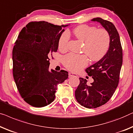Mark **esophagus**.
<instances>
[{
	"mask_svg": "<svg viewBox=\"0 0 133 133\" xmlns=\"http://www.w3.org/2000/svg\"><path fill=\"white\" fill-rule=\"evenodd\" d=\"M77 77V74H75V73H72V72H69V77Z\"/></svg>",
	"mask_w": 133,
	"mask_h": 133,
	"instance_id": "1",
	"label": "esophagus"
}]
</instances>
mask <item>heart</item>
I'll list each match as a JSON object with an SVG mask.
<instances>
[{
  "mask_svg": "<svg viewBox=\"0 0 133 133\" xmlns=\"http://www.w3.org/2000/svg\"><path fill=\"white\" fill-rule=\"evenodd\" d=\"M72 33L77 39L84 43L82 51L86 53L92 61H98L105 55L108 50L110 38L109 32L104 29H98L94 26L83 24L77 27ZM70 35L65 32L59 39L58 46L61 50L65 51L68 48ZM88 63V57L85 55L69 54L63 58V65L68 70L78 72Z\"/></svg>",
  "mask_w": 133,
  "mask_h": 133,
  "instance_id": "obj_1",
  "label": "heart"
}]
</instances>
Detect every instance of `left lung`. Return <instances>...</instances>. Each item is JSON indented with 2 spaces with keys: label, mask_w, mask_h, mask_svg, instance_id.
Wrapping results in <instances>:
<instances>
[{
  "label": "left lung",
  "mask_w": 133,
  "mask_h": 133,
  "mask_svg": "<svg viewBox=\"0 0 133 133\" xmlns=\"http://www.w3.org/2000/svg\"><path fill=\"white\" fill-rule=\"evenodd\" d=\"M97 22L109 32L110 42L106 54L97 62L86 69L94 82L88 86L87 80L80 78V84L75 91V97L80 105L88 109L97 108L111 98L118 85L122 65V49L117 29L112 23L97 17Z\"/></svg>",
  "instance_id": "8db88e82"
}]
</instances>
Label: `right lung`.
I'll list each match as a JSON object with an SVG mask.
<instances>
[{
  "instance_id": "add662e5",
  "label": "right lung",
  "mask_w": 133,
  "mask_h": 133,
  "mask_svg": "<svg viewBox=\"0 0 133 133\" xmlns=\"http://www.w3.org/2000/svg\"><path fill=\"white\" fill-rule=\"evenodd\" d=\"M68 25L46 22L29 23L21 30L12 50L13 76L20 95L32 106L52 103L57 86L68 77L65 70H49L50 59L58 49V41Z\"/></svg>"
}]
</instances>
